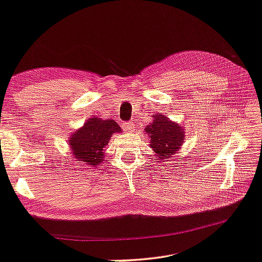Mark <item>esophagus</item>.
Returning <instances> with one entry per match:
<instances>
[{"mask_svg": "<svg viewBox=\"0 0 262 262\" xmlns=\"http://www.w3.org/2000/svg\"><path fill=\"white\" fill-rule=\"evenodd\" d=\"M122 129L126 130V132H130L133 128H134V123L130 122V121H123L122 122Z\"/></svg>", "mask_w": 262, "mask_h": 262, "instance_id": "1", "label": "esophagus"}]
</instances>
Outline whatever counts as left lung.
I'll return each instance as SVG.
<instances>
[{"label": "left lung", "mask_w": 262, "mask_h": 262, "mask_svg": "<svg viewBox=\"0 0 262 262\" xmlns=\"http://www.w3.org/2000/svg\"><path fill=\"white\" fill-rule=\"evenodd\" d=\"M155 119L145 130L150 137L152 150L158 158H168L181 147L184 140V132L181 127L164 116H154Z\"/></svg>", "instance_id": "1"}]
</instances>
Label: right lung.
Instances as JSON below:
<instances>
[{
  "instance_id": "1",
  "label": "right lung",
  "mask_w": 262,
  "mask_h": 262,
  "mask_svg": "<svg viewBox=\"0 0 262 262\" xmlns=\"http://www.w3.org/2000/svg\"><path fill=\"white\" fill-rule=\"evenodd\" d=\"M115 133H120V127L115 120L90 118L69 140L74 158L93 166L102 163L104 147Z\"/></svg>"
}]
</instances>
